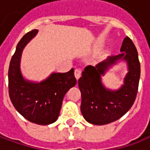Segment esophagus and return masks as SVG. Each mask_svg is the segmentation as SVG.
I'll return each instance as SVG.
<instances>
[{"instance_id":"34e87169","label":"esophagus","mask_w":150,"mask_h":150,"mask_svg":"<svg viewBox=\"0 0 150 150\" xmlns=\"http://www.w3.org/2000/svg\"><path fill=\"white\" fill-rule=\"evenodd\" d=\"M81 72H82V71H81L80 69L75 70V71H74V75H75V78H76L77 79H79L81 77Z\"/></svg>"}]
</instances>
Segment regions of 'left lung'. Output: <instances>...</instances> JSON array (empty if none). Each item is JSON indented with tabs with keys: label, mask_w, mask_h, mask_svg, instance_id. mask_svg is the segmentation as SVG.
I'll return each mask as SVG.
<instances>
[{
	"label": "left lung",
	"mask_w": 150,
	"mask_h": 150,
	"mask_svg": "<svg viewBox=\"0 0 150 150\" xmlns=\"http://www.w3.org/2000/svg\"><path fill=\"white\" fill-rule=\"evenodd\" d=\"M120 52L118 55L108 56L96 67H86L79 79L81 112L89 123L96 125L112 123L128 112L135 102L141 71L137 48L128 37L124 39ZM120 62L127 66L123 83L117 90L108 89L103 84L102 77Z\"/></svg>",
	"instance_id": "left-lung-1"
}]
</instances>
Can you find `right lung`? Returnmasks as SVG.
<instances>
[{
    "label": "right lung",
    "instance_id": "obj_1",
    "mask_svg": "<svg viewBox=\"0 0 150 150\" xmlns=\"http://www.w3.org/2000/svg\"><path fill=\"white\" fill-rule=\"evenodd\" d=\"M38 32L33 30L18 42L9 65L8 89L13 105L24 118L32 123L47 125L57 120L63 98L77 80L73 68L64 73L52 72L40 82L23 76L20 67L23 50Z\"/></svg>",
    "mask_w": 150,
    "mask_h": 150
}]
</instances>
